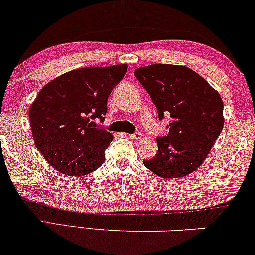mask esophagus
Here are the masks:
<instances>
[{
	"instance_id": "esophagus-1",
	"label": "esophagus",
	"mask_w": 255,
	"mask_h": 255,
	"mask_svg": "<svg viewBox=\"0 0 255 255\" xmlns=\"http://www.w3.org/2000/svg\"><path fill=\"white\" fill-rule=\"evenodd\" d=\"M128 136L131 139H134V140H137V139L142 138V134H140V132H135V134H129Z\"/></svg>"
}]
</instances>
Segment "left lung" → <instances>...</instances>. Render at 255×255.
<instances>
[{"label":"left lung","mask_w":255,"mask_h":255,"mask_svg":"<svg viewBox=\"0 0 255 255\" xmlns=\"http://www.w3.org/2000/svg\"><path fill=\"white\" fill-rule=\"evenodd\" d=\"M157 108L159 119L169 115V132L157 137L158 152L144 160L146 168L162 178H177L203 164L221 134L225 118L220 94L191 68L152 64L135 71Z\"/></svg>","instance_id":"left-lung-1"}]
</instances>
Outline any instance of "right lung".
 Here are the masks:
<instances>
[{
	"mask_svg": "<svg viewBox=\"0 0 255 255\" xmlns=\"http://www.w3.org/2000/svg\"><path fill=\"white\" fill-rule=\"evenodd\" d=\"M127 64L83 67L51 80L29 108L37 150L49 165L68 176H85L103 165L113 136L96 128L104 121L108 98L127 72Z\"/></svg>",
	"mask_w": 255,
	"mask_h": 255,
	"instance_id": "right-lung-1",
	"label": "right lung"
}]
</instances>
